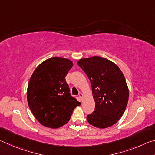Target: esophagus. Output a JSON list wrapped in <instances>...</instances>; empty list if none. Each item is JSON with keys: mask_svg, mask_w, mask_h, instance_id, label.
Listing matches in <instances>:
<instances>
[{"mask_svg": "<svg viewBox=\"0 0 155 155\" xmlns=\"http://www.w3.org/2000/svg\"><path fill=\"white\" fill-rule=\"evenodd\" d=\"M78 96H79V98L83 101V97H84L83 94V93H79V94H78Z\"/></svg>", "mask_w": 155, "mask_h": 155, "instance_id": "1", "label": "esophagus"}]
</instances>
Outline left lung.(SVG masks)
<instances>
[{
	"mask_svg": "<svg viewBox=\"0 0 155 155\" xmlns=\"http://www.w3.org/2000/svg\"><path fill=\"white\" fill-rule=\"evenodd\" d=\"M90 81L95 111L87 116L96 128H105L118 122L127 107L129 91L117 65L104 57L94 56L77 62Z\"/></svg>",
	"mask_w": 155,
	"mask_h": 155,
	"instance_id": "left-lung-1",
	"label": "left lung"
}]
</instances>
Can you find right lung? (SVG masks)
Instances as JSON below:
<instances>
[{
    "label": "right lung",
    "instance_id": "right-lung-1",
    "mask_svg": "<svg viewBox=\"0 0 155 155\" xmlns=\"http://www.w3.org/2000/svg\"><path fill=\"white\" fill-rule=\"evenodd\" d=\"M73 66L71 60L51 57L36 68L27 87L28 107L41 125L51 128L62 127L81 103L71 96L65 76Z\"/></svg>",
    "mask_w": 155,
    "mask_h": 155
}]
</instances>
